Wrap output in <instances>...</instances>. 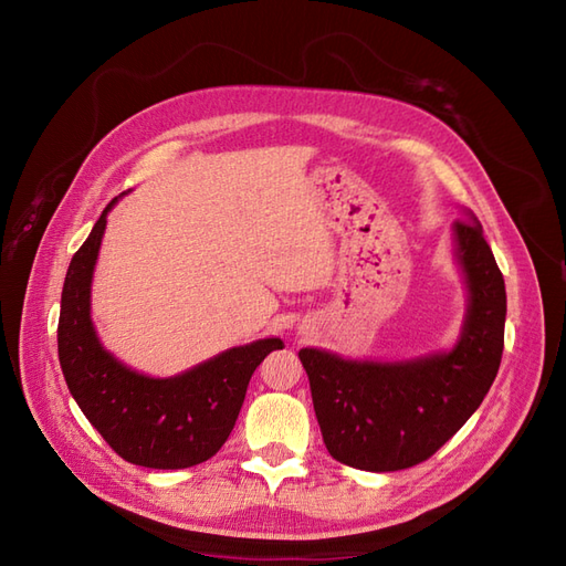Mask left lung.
Wrapping results in <instances>:
<instances>
[{
  "mask_svg": "<svg viewBox=\"0 0 566 566\" xmlns=\"http://www.w3.org/2000/svg\"><path fill=\"white\" fill-rule=\"evenodd\" d=\"M470 304L451 352L413 361H352L300 349L328 453L349 468L397 472L434 455L484 401L503 356L505 281L479 221L453 224Z\"/></svg>",
  "mask_w": 566,
  "mask_h": 566,
  "instance_id": "8db88e82",
  "label": "left lung"
}]
</instances>
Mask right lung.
Returning a JSON list of instances; mask_svg holds the SVG:
<instances>
[{
  "label": "right lung",
  "instance_id": "add662e5",
  "mask_svg": "<svg viewBox=\"0 0 566 566\" xmlns=\"http://www.w3.org/2000/svg\"><path fill=\"white\" fill-rule=\"evenodd\" d=\"M115 202L101 212L65 273L59 316L63 378L119 458L153 470L193 468L224 447L254 368L269 352L283 349V342L266 337L227 349L175 378H148L117 361L96 337L90 304L94 264Z\"/></svg>",
  "mask_w": 566,
  "mask_h": 566
}]
</instances>
